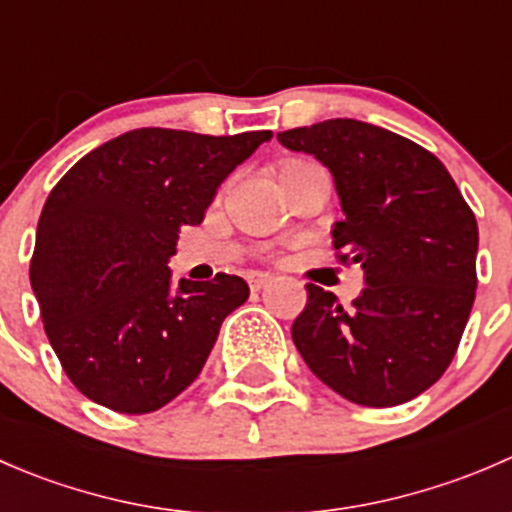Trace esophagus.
<instances>
[{"mask_svg":"<svg viewBox=\"0 0 512 512\" xmlns=\"http://www.w3.org/2000/svg\"><path fill=\"white\" fill-rule=\"evenodd\" d=\"M247 282H250L252 289H262V287L272 285V282H275V277L267 275V272H252V275L247 277Z\"/></svg>","mask_w":512,"mask_h":512,"instance_id":"esophagus-1","label":"esophagus"}]
</instances>
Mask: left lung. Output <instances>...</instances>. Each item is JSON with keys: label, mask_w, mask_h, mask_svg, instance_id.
<instances>
[{"label": "left lung", "mask_w": 512, "mask_h": 512, "mask_svg": "<svg viewBox=\"0 0 512 512\" xmlns=\"http://www.w3.org/2000/svg\"><path fill=\"white\" fill-rule=\"evenodd\" d=\"M277 141L329 168L344 213L334 250L366 282L349 309L307 285L294 347L354 404L416 399L448 369L476 299V215L441 160L386 128L329 118Z\"/></svg>", "instance_id": "8db88e82"}]
</instances>
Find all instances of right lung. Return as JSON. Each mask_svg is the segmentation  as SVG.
<instances>
[{
    "label": "right lung",
    "instance_id": "1",
    "mask_svg": "<svg viewBox=\"0 0 512 512\" xmlns=\"http://www.w3.org/2000/svg\"><path fill=\"white\" fill-rule=\"evenodd\" d=\"M272 131L203 136L136 128L84 156L41 210L29 280L71 384L118 414H151L203 371L242 277L173 285L183 225Z\"/></svg>",
    "mask_w": 512,
    "mask_h": 512
}]
</instances>
